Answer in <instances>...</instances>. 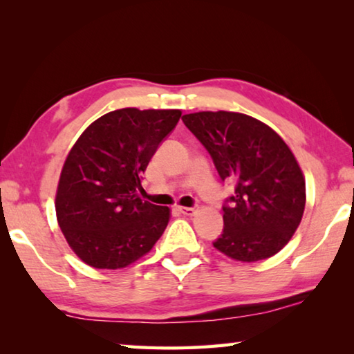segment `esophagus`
<instances>
[{
	"label": "esophagus",
	"mask_w": 354,
	"mask_h": 354,
	"mask_svg": "<svg viewBox=\"0 0 354 354\" xmlns=\"http://www.w3.org/2000/svg\"><path fill=\"white\" fill-rule=\"evenodd\" d=\"M178 211L184 214V215H195L198 212V207L196 206H192V207H178Z\"/></svg>",
	"instance_id": "1"
}]
</instances>
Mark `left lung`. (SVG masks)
<instances>
[{
	"label": "left lung",
	"instance_id": "8db88e82",
	"mask_svg": "<svg viewBox=\"0 0 354 354\" xmlns=\"http://www.w3.org/2000/svg\"><path fill=\"white\" fill-rule=\"evenodd\" d=\"M211 154L221 181L234 192L223 203V231L214 247L242 262L283 250L301 221L306 185L286 142L259 120L237 112H195L183 117Z\"/></svg>",
	"mask_w": 354,
	"mask_h": 354
}]
</instances>
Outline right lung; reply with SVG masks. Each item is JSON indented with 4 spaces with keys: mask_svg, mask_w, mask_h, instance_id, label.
Segmentation results:
<instances>
[{
    "mask_svg": "<svg viewBox=\"0 0 354 354\" xmlns=\"http://www.w3.org/2000/svg\"><path fill=\"white\" fill-rule=\"evenodd\" d=\"M181 111L127 107L106 113L71 148L56 195L59 226L75 253L95 268H123L162 236L170 209L142 200V173Z\"/></svg>",
    "mask_w": 354,
    "mask_h": 354,
    "instance_id": "1",
    "label": "right lung"
}]
</instances>
